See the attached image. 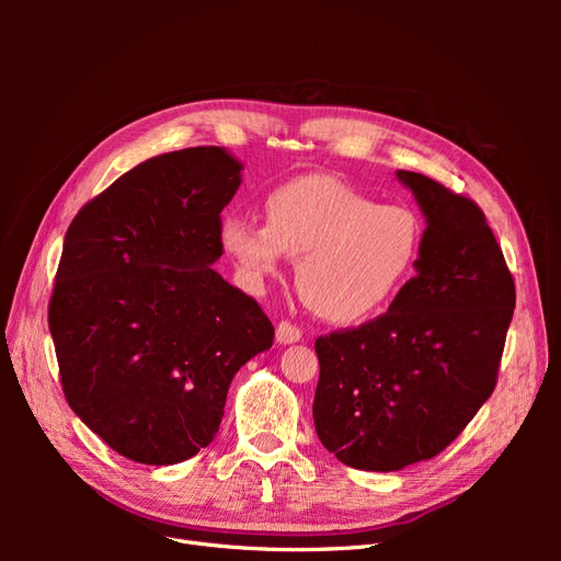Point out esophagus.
<instances>
[{
    "instance_id": "esophagus-1",
    "label": "esophagus",
    "mask_w": 561,
    "mask_h": 561,
    "mask_svg": "<svg viewBox=\"0 0 561 561\" xmlns=\"http://www.w3.org/2000/svg\"><path fill=\"white\" fill-rule=\"evenodd\" d=\"M276 339H278V344H295L301 339V330L297 325H293V322L283 320L276 328Z\"/></svg>"
}]
</instances>
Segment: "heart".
I'll use <instances>...</instances> for the list:
<instances>
[{
	"label": "heart",
	"instance_id": "b5f03b06",
	"mask_svg": "<svg viewBox=\"0 0 561 561\" xmlns=\"http://www.w3.org/2000/svg\"><path fill=\"white\" fill-rule=\"evenodd\" d=\"M219 243L243 278L260 287L297 262V290L330 322L351 325L381 313L412 278L423 245L421 217L407 206H379L330 175H301L271 190L264 225L229 215Z\"/></svg>",
	"mask_w": 561,
	"mask_h": 561
}]
</instances>
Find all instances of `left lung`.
<instances>
[{"label": "left lung", "mask_w": 561, "mask_h": 561, "mask_svg": "<svg viewBox=\"0 0 561 561\" xmlns=\"http://www.w3.org/2000/svg\"><path fill=\"white\" fill-rule=\"evenodd\" d=\"M426 215L416 276L386 313L316 339L313 421L339 461L390 472L437 456L499 381L515 280L482 208L398 171Z\"/></svg>", "instance_id": "8db88e82"}]
</instances>
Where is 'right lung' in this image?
Segmentation results:
<instances>
[{
  "mask_svg": "<svg viewBox=\"0 0 561 561\" xmlns=\"http://www.w3.org/2000/svg\"><path fill=\"white\" fill-rule=\"evenodd\" d=\"M241 163L222 147L151 157L65 233L48 330L67 404L116 454L186 461L213 443L227 390L274 325L213 264Z\"/></svg>",
  "mask_w": 561,
  "mask_h": 561,
  "instance_id": "right-lung-1",
  "label": "right lung"
}]
</instances>
